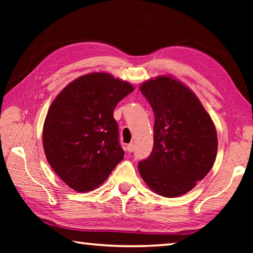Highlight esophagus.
<instances>
[{
	"label": "esophagus",
	"instance_id": "obj_1",
	"mask_svg": "<svg viewBox=\"0 0 253 253\" xmlns=\"http://www.w3.org/2000/svg\"><path fill=\"white\" fill-rule=\"evenodd\" d=\"M126 150L128 152H133V150H135V146H133V143H129L128 146L126 147Z\"/></svg>",
	"mask_w": 253,
	"mask_h": 253
}]
</instances>
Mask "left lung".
<instances>
[{
    "mask_svg": "<svg viewBox=\"0 0 253 253\" xmlns=\"http://www.w3.org/2000/svg\"><path fill=\"white\" fill-rule=\"evenodd\" d=\"M154 113L152 152L138 169L160 196L185 195L212 169L217 135L211 116L192 91L170 76H159L140 85Z\"/></svg>",
    "mask_w": 253,
    "mask_h": 253,
    "instance_id": "8db88e82",
    "label": "left lung"
}]
</instances>
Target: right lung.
I'll use <instances>...</instances> for the list:
<instances>
[{"mask_svg":"<svg viewBox=\"0 0 253 253\" xmlns=\"http://www.w3.org/2000/svg\"><path fill=\"white\" fill-rule=\"evenodd\" d=\"M133 91L107 73H91L68 84L53 101L43 125V149L56 175L78 192L103 184L124 159L115 106Z\"/></svg>","mask_w":253,"mask_h":253,"instance_id":"add662e5","label":"right lung"}]
</instances>
